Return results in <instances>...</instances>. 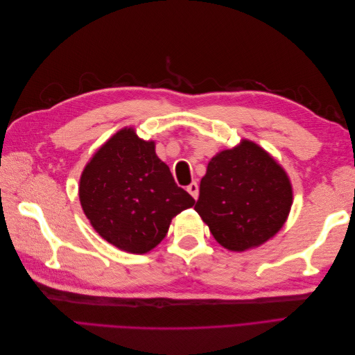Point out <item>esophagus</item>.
<instances>
[{"mask_svg":"<svg viewBox=\"0 0 355 355\" xmlns=\"http://www.w3.org/2000/svg\"><path fill=\"white\" fill-rule=\"evenodd\" d=\"M187 191L189 192V194L194 197L196 200L198 198V185H197V182H192V184H189L188 187H187Z\"/></svg>","mask_w":355,"mask_h":355,"instance_id":"esophagus-1","label":"esophagus"}]
</instances>
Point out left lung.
I'll return each mask as SVG.
<instances>
[{
	"label": "left lung",
	"instance_id": "obj_1",
	"mask_svg": "<svg viewBox=\"0 0 355 355\" xmlns=\"http://www.w3.org/2000/svg\"><path fill=\"white\" fill-rule=\"evenodd\" d=\"M292 201L284 168L259 145L244 139L210 159L194 209L220 245L244 252L283 228Z\"/></svg>",
	"mask_w": 355,
	"mask_h": 355
}]
</instances>
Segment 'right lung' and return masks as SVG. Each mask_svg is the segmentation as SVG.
Returning <instances> with one entry per match:
<instances>
[{
	"label": "right lung",
	"mask_w": 355,
	"mask_h": 355,
	"mask_svg": "<svg viewBox=\"0 0 355 355\" xmlns=\"http://www.w3.org/2000/svg\"><path fill=\"white\" fill-rule=\"evenodd\" d=\"M80 202L103 240L128 253L153 250L170 222L196 200L176 185L155 154V142L125 127L106 141L84 167Z\"/></svg>",
	"instance_id": "obj_1"
}]
</instances>
